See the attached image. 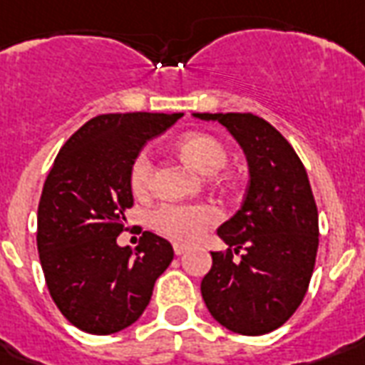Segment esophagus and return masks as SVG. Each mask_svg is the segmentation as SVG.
Here are the masks:
<instances>
[{
  "label": "esophagus",
  "instance_id": "34e87169",
  "mask_svg": "<svg viewBox=\"0 0 365 365\" xmlns=\"http://www.w3.org/2000/svg\"><path fill=\"white\" fill-rule=\"evenodd\" d=\"M173 251H175V255H185L186 251H188V247H186V245H182V244H175Z\"/></svg>",
  "mask_w": 365,
  "mask_h": 365
}]
</instances>
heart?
Segmentation results:
<instances>
[{
	"mask_svg": "<svg viewBox=\"0 0 365 365\" xmlns=\"http://www.w3.org/2000/svg\"><path fill=\"white\" fill-rule=\"evenodd\" d=\"M179 152L188 162L205 175H213L227 165L228 154L221 140L207 133H186L179 140ZM152 160L148 152H138L129 169V185L135 194H144L150 188ZM219 221V213L205 203L175 205L168 203L152 211V228L162 236L180 244H192Z\"/></svg>",
	"mask_w": 365,
	"mask_h": 365,
	"instance_id": "b5f03b06",
	"label": "heart"
}]
</instances>
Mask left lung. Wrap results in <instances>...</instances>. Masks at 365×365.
<instances>
[{"label":"left lung","instance_id":"1","mask_svg":"<svg viewBox=\"0 0 365 365\" xmlns=\"http://www.w3.org/2000/svg\"><path fill=\"white\" fill-rule=\"evenodd\" d=\"M219 121L244 148L250 185L242 207L217 234L202 279L205 307L240 335H264L303 303L318 251V209L309 175L284 135L255 114H194Z\"/></svg>","mask_w":365,"mask_h":365}]
</instances>
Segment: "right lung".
<instances>
[{"mask_svg": "<svg viewBox=\"0 0 365 365\" xmlns=\"http://www.w3.org/2000/svg\"><path fill=\"white\" fill-rule=\"evenodd\" d=\"M180 115H97L56 154L39 197L38 251L51 297L81 331L110 335L135 324L173 261L171 244L148 230L135 250L115 238L133 207V160Z\"/></svg>", "mask_w": 365, "mask_h": 365, "instance_id": "right-lung-1", "label": "right lung"}]
</instances>
